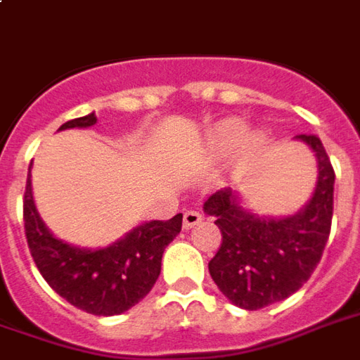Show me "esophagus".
<instances>
[{
	"mask_svg": "<svg viewBox=\"0 0 360 360\" xmlns=\"http://www.w3.org/2000/svg\"><path fill=\"white\" fill-rule=\"evenodd\" d=\"M200 222H202V214H200L198 210H187V212L183 214V228H185V230H191V228H195V226Z\"/></svg>",
	"mask_w": 360,
	"mask_h": 360,
	"instance_id": "34e87169",
	"label": "esophagus"
}]
</instances>
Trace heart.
I'll use <instances>...</instances> for the list:
<instances>
[{"label": "heart", "mask_w": 360, "mask_h": 360, "mask_svg": "<svg viewBox=\"0 0 360 360\" xmlns=\"http://www.w3.org/2000/svg\"><path fill=\"white\" fill-rule=\"evenodd\" d=\"M243 138V127L240 120H224L220 124H216L210 134H208V146L210 150L218 155H228L236 146L240 144ZM248 144L251 148H257L261 144V136L259 134H251L248 136Z\"/></svg>", "instance_id": "heart-1"}]
</instances>
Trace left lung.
Instances as JSON below:
<instances>
[{"mask_svg":"<svg viewBox=\"0 0 360 360\" xmlns=\"http://www.w3.org/2000/svg\"><path fill=\"white\" fill-rule=\"evenodd\" d=\"M296 138L318 158V183L302 210L286 218H259L241 208L232 188L216 191L205 202V212L214 216L222 232L208 271L220 292L243 310L281 302L302 288L328 243L335 172L320 138Z\"/></svg>","mask_w":360,"mask_h":360,"instance_id":"8db88e82","label":"left lung"}]
</instances>
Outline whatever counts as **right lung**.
I'll return each instance as SVG.
<instances>
[{"label": "right lung", "mask_w": 360, "mask_h": 360, "mask_svg": "<svg viewBox=\"0 0 360 360\" xmlns=\"http://www.w3.org/2000/svg\"><path fill=\"white\" fill-rule=\"evenodd\" d=\"M95 115L68 120L58 130L87 128ZM32 163V162H31ZM27 243L44 281L62 298L93 316H117L130 310L155 285L162 271V255L181 232L183 214L169 220H152L103 250H82L54 238L34 206L31 175L22 198Z\"/></svg>", "instance_id": "right-lung-1"}]
</instances>
